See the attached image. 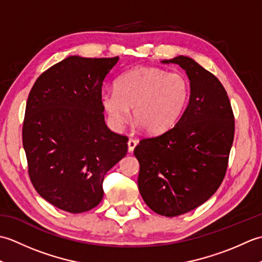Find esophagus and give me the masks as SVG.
<instances>
[{"mask_svg":"<svg viewBox=\"0 0 262 262\" xmlns=\"http://www.w3.org/2000/svg\"><path fill=\"white\" fill-rule=\"evenodd\" d=\"M127 144H128V151L133 152V151H134V148L136 147V145H137V141L133 140V138H129Z\"/></svg>","mask_w":262,"mask_h":262,"instance_id":"1","label":"esophagus"}]
</instances>
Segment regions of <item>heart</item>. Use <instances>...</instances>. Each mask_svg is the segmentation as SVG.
Returning <instances> with one entry per match:
<instances>
[{
  "instance_id": "heart-1",
  "label": "heart",
  "mask_w": 262,
  "mask_h": 262,
  "mask_svg": "<svg viewBox=\"0 0 262 262\" xmlns=\"http://www.w3.org/2000/svg\"><path fill=\"white\" fill-rule=\"evenodd\" d=\"M115 88L100 96L109 125L115 130L125 126L133 108V117L144 130L161 134L180 118L189 98L185 76L158 68L141 66L128 71L117 79Z\"/></svg>"
}]
</instances>
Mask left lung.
Here are the masks:
<instances>
[{
	"instance_id": "8db88e82",
	"label": "left lung",
	"mask_w": 262,
	"mask_h": 262,
	"mask_svg": "<svg viewBox=\"0 0 262 262\" xmlns=\"http://www.w3.org/2000/svg\"><path fill=\"white\" fill-rule=\"evenodd\" d=\"M162 63L186 71L189 103L171 129L143 138L134 154L144 202L157 214L173 217L197 208L220 188L234 140V115L220 80L192 58Z\"/></svg>"
}]
</instances>
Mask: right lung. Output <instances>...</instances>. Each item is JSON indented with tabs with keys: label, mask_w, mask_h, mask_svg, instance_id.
Here are the masks:
<instances>
[{
	"label": "right lung",
	"mask_w": 262,
	"mask_h": 262,
	"mask_svg": "<svg viewBox=\"0 0 262 262\" xmlns=\"http://www.w3.org/2000/svg\"><path fill=\"white\" fill-rule=\"evenodd\" d=\"M119 57L69 56L38 77L28 97L22 143L37 192L79 214L99 205L105 173L127 153L100 102L104 77Z\"/></svg>",
	"instance_id": "1"
}]
</instances>
